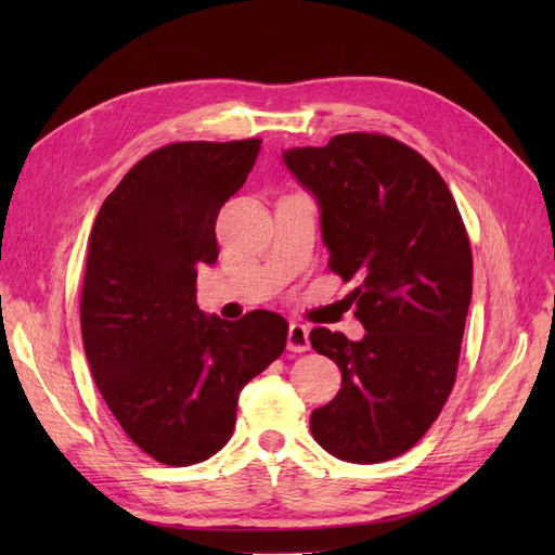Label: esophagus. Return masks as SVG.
<instances>
[{
	"mask_svg": "<svg viewBox=\"0 0 555 555\" xmlns=\"http://www.w3.org/2000/svg\"><path fill=\"white\" fill-rule=\"evenodd\" d=\"M289 351H308L310 349V328L306 324H292L287 333Z\"/></svg>",
	"mask_w": 555,
	"mask_h": 555,
	"instance_id": "obj_1",
	"label": "esophagus"
}]
</instances>
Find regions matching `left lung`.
Here are the masks:
<instances>
[{
  "mask_svg": "<svg viewBox=\"0 0 555 555\" xmlns=\"http://www.w3.org/2000/svg\"><path fill=\"white\" fill-rule=\"evenodd\" d=\"M282 162L319 208L331 271L351 292L361 340L312 328L317 354L338 363V396L310 416L312 438L347 463H384L412 449L456 382L473 251L447 182L379 133H340L289 147Z\"/></svg>",
  "mask_w": 555,
  "mask_h": 555,
  "instance_id": "obj_1",
  "label": "left lung"
}]
</instances>
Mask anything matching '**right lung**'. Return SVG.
I'll return each instance as SVG.
<instances>
[{
	"mask_svg": "<svg viewBox=\"0 0 555 555\" xmlns=\"http://www.w3.org/2000/svg\"><path fill=\"white\" fill-rule=\"evenodd\" d=\"M259 147L247 139L155 150L106 196L90 233L82 347L117 424L164 465L220 451L241 389L287 345L289 324L275 312L229 322L196 306L198 268L220 255L217 215Z\"/></svg>",
	"mask_w": 555,
	"mask_h": 555,
	"instance_id": "1",
	"label": "right lung"
}]
</instances>
